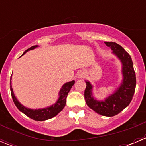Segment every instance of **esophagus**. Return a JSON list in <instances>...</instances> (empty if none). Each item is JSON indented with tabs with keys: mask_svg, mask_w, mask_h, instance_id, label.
I'll list each match as a JSON object with an SVG mask.
<instances>
[{
	"mask_svg": "<svg viewBox=\"0 0 146 146\" xmlns=\"http://www.w3.org/2000/svg\"><path fill=\"white\" fill-rule=\"evenodd\" d=\"M84 75H85V72H84V70H80V71L78 72V77L82 78L84 76Z\"/></svg>",
	"mask_w": 146,
	"mask_h": 146,
	"instance_id": "esophagus-1",
	"label": "esophagus"
}]
</instances>
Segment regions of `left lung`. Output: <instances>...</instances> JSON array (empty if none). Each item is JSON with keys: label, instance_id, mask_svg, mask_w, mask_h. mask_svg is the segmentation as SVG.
Segmentation results:
<instances>
[{"label": "left lung", "instance_id": "1", "mask_svg": "<svg viewBox=\"0 0 146 146\" xmlns=\"http://www.w3.org/2000/svg\"><path fill=\"white\" fill-rule=\"evenodd\" d=\"M104 43L111 48L113 54L121 62L123 81L117 90L104 101L94 99L92 93V85L89 81H85L87 85L84 95L86 104L95 112L105 117H114L130 104L136 89V73L131 56L123 47L115 42H105Z\"/></svg>", "mask_w": 146, "mask_h": 146}]
</instances>
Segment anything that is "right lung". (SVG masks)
<instances>
[{
    "mask_svg": "<svg viewBox=\"0 0 146 146\" xmlns=\"http://www.w3.org/2000/svg\"><path fill=\"white\" fill-rule=\"evenodd\" d=\"M37 46H38L36 45L30 47V48H28V49L26 50V51L23 53V55H24L26 52H27L29 50L34 49V48H36ZM74 80L65 83L62 86L61 89L60 90L59 98H58V100L56 101V102L55 104H53V105L50 106V107H46V108L39 109V110H31V109L27 108V107H24L23 104H21L19 102V101L17 100V98L15 96L13 88H12L11 78H10V92H11L12 98H13V102H14L17 108L20 111L24 113L26 116H27L28 117L33 119V120L42 121H45L47 120V119L53 118L54 117L56 116L57 114L64 108L66 103V98H67L68 93L69 91L70 90L72 86L74 85Z\"/></svg>",
    "mask_w": 146,
    "mask_h": 146,
    "instance_id": "1",
    "label": "right lung"
}]
</instances>
